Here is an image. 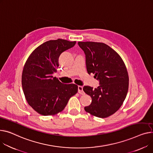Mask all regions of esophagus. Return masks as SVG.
<instances>
[{
  "mask_svg": "<svg viewBox=\"0 0 153 153\" xmlns=\"http://www.w3.org/2000/svg\"><path fill=\"white\" fill-rule=\"evenodd\" d=\"M78 92L81 95H84L85 94L84 91H83V87L82 86H80V85L78 86Z\"/></svg>",
  "mask_w": 153,
  "mask_h": 153,
  "instance_id": "1",
  "label": "esophagus"
}]
</instances>
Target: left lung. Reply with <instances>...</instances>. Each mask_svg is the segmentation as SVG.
Returning <instances> with one entry per match:
<instances>
[{
  "mask_svg": "<svg viewBox=\"0 0 153 153\" xmlns=\"http://www.w3.org/2000/svg\"><path fill=\"white\" fill-rule=\"evenodd\" d=\"M85 55L87 73L95 74L100 86L83 90L91 98L84 109L91 115L105 118L113 114L125 100L128 89L126 66L119 55L108 45L95 42H79Z\"/></svg>",
  "mask_w": 153,
  "mask_h": 153,
  "instance_id": "left-lung-1",
  "label": "left lung"
}]
</instances>
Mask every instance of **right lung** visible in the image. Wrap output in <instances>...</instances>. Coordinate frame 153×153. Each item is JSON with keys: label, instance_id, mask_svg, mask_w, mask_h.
Here are the masks:
<instances>
[{"label": "right lung", "instance_id": "add662e5", "mask_svg": "<svg viewBox=\"0 0 153 153\" xmlns=\"http://www.w3.org/2000/svg\"><path fill=\"white\" fill-rule=\"evenodd\" d=\"M76 43L61 39L48 40L37 47L28 57L22 77L23 90L28 104L39 114H56L77 94V85L62 84L53 76L59 66L61 53Z\"/></svg>", "mask_w": 153, "mask_h": 153}]
</instances>
